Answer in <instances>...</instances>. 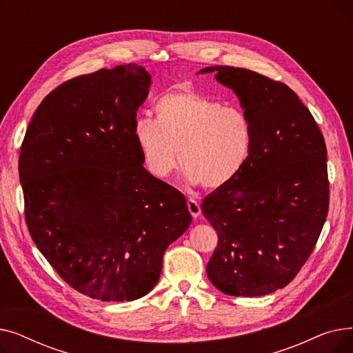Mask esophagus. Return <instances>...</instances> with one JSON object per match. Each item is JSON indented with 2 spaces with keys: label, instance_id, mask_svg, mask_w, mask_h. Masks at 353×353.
Segmentation results:
<instances>
[{
  "label": "esophagus",
  "instance_id": "1",
  "mask_svg": "<svg viewBox=\"0 0 353 353\" xmlns=\"http://www.w3.org/2000/svg\"><path fill=\"white\" fill-rule=\"evenodd\" d=\"M188 208H189V212H190V214H192L194 219H197V217L201 214V208H200L199 201H197L196 199L190 197V199L188 200Z\"/></svg>",
  "mask_w": 353,
  "mask_h": 353
}]
</instances>
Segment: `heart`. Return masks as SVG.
<instances>
[{
  "label": "heart",
  "instance_id": "obj_1",
  "mask_svg": "<svg viewBox=\"0 0 353 353\" xmlns=\"http://www.w3.org/2000/svg\"><path fill=\"white\" fill-rule=\"evenodd\" d=\"M156 120L137 119L133 137L145 170L165 179L179 161L188 183L219 189L230 183L248 161L252 123L242 110L193 91H174L154 105Z\"/></svg>",
  "mask_w": 353,
  "mask_h": 353
}]
</instances>
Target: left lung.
Returning a JSON list of instances; mask_svg holds the SVG:
<instances>
[{"label":"left lung","instance_id":"obj_1","mask_svg":"<svg viewBox=\"0 0 353 353\" xmlns=\"http://www.w3.org/2000/svg\"><path fill=\"white\" fill-rule=\"evenodd\" d=\"M213 71L236 92L253 139L242 170L201 203L219 236L206 270L220 292L253 298L290 283L316 245L329 209L327 152L286 84L246 68L200 70Z\"/></svg>","mask_w":353,"mask_h":353}]
</instances>
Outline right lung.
<instances>
[{
	"mask_svg": "<svg viewBox=\"0 0 353 353\" xmlns=\"http://www.w3.org/2000/svg\"><path fill=\"white\" fill-rule=\"evenodd\" d=\"M150 84L133 63L71 79L35 110L21 145L35 246L72 289L103 302L150 292L192 223L186 199L144 169L133 137Z\"/></svg>",
	"mask_w": 353,
	"mask_h": 353,
	"instance_id": "right-lung-1",
	"label": "right lung"
}]
</instances>
